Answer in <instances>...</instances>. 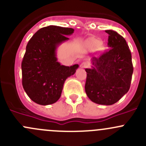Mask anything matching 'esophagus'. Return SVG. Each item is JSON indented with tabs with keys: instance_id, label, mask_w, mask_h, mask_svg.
Returning a JSON list of instances; mask_svg holds the SVG:
<instances>
[{
	"instance_id": "1",
	"label": "esophagus",
	"mask_w": 146,
	"mask_h": 146,
	"mask_svg": "<svg viewBox=\"0 0 146 146\" xmlns=\"http://www.w3.org/2000/svg\"><path fill=\"white\" fill-rule=\"evenodd\" d=\"M80 66L81 68H86L88 67V63L86 62V61H83L80 64Z\"/></svg>"
}]
</instances>
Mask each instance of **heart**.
<instances>
[{
    "instance_id": "b5f03b06",
    "label": "heart",
    "mask_w": 146,
    "mask_h": 146,
    "mask_svg": "<svg viewBox=\"0 0 146 146\" xmlns=\"http://www.w3.org/2000/svg\"><path fill=\"white\" fill-rule=\"evenodd\" d=\"M90 46L92 48H98V47L100 46L101 42L100 41L97 40V39H95V40H92L90 42L89 44Z\"/></svg>"
}]
</instances>
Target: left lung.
Instances as JSON below:
<instances>
[{
    "mask_svg": "<svg viewBox=\"0 0 146 146\" xmlns=\"http://www.w3.org/2000/svg\"><path fill=\"white\" fill-rule=\"evenodd\" d=\"M110 50L92 58V67L86 68L85 89L96 104L111 105L129 91L133 71L131 54L124 38L117 32L106 30Z\"/></svg>",
    "mask_w": 146,
    "mask_h": 146,
    "instance_id": "1",
    "label": "left lung"
}]
</instances>
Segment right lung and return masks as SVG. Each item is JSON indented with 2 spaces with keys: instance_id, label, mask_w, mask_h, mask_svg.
<instances>
[{
  "instance_id": "right-lung-1",
  "label": "right lung",
  "mask_w": 146,
  "mask_h": 146,
  "mask_svg": "<svg viewBox=\"0 0 146 146\" xmlns=\"http://www.w3.org/2000/svg\"><path fill=\"white\" fill-rule=\"evenodd\" d=\"M72 28L50 25L41 28L28 42L22 61V82L32 101L41 105L55 103L61 97L65 80L78 65L66 66L57 61V47L69 39Z\"/></svg>"
}]
</instances>
